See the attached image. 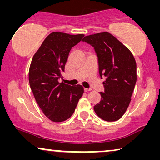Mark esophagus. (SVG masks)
<instances>
[{
  "label": "esophagus",
  "mask_w": 160,
  "mask_h": 160,
  "mask_svg": "<svg viewBox=\"0 0 160 160\" xmlns=\"http://www.w3.org/2000/svg\"><path fill=\"white\" fill-rule=\"evenodd\" d=\"M90 91V89H84V92H88Z\"/></svg>",
  "instance_id": "34e87169"
}]
</instances>
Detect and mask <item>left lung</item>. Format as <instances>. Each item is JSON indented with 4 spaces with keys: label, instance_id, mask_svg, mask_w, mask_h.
Segmentation results:
<instances>
[{
    "label": "left lung",
    "instance_id": "obj_1",
    "mask_svg": "<svg viewBox=\"0 0 160 160\" xmlns=\"http://www.w3.org/2000/svg\"><path fill=\"white\" fill-rule=\"evenodd\" d=\"M83 41L95 48L100 77L106 81L101 100L94 106L98 117L107 122L119 120L128 109L137 81L136 62L132 52L110 32L85 36Z\"/></svg>",
    "mask_w": 160,
    "mask_h": 160
}]
</instances>
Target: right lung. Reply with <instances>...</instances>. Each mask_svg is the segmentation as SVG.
<instances>
[{
	"mask_svg": "<svg viewBox=\"0 0 160 160\" xmlns=\"http://www.w3.org/2000/svg\"><path fill=\"white\" fill-rule=\"evenodd\" d=\"M84 34L53 32L44 39L35 53L29 69V83L43 114L54 122H64L73 115L84 88L60 83L71 48Z\"/></svg>",
	"mask_w": 160,
	"mask_h": 160,
	"instance_id": "obj_1",
	"label": "right lung"
}]
</instances>
